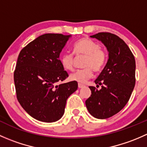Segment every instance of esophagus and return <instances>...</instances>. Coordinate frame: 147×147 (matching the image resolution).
<instances>
[{
    "instance_id": "34e87169",
    "label": "esophagus",
    "mask_w": 147,
    "mask_h": 147,
    "mask_svg": "<svg viewBox=\"0 0 147 147\" xmlns=\"http://www.w3.org/2000/svg\"><path fill=\"white\" fill-rule=\"evenodd\" d=\"M84 87V84H81V83H78V87H79V88H82V87Z\"/></svg>"
}]
</instances>
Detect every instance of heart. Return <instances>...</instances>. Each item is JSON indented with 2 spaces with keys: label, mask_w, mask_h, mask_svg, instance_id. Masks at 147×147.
I'll use <instances>...</instances> for the list:
<instances>
[{
  "label": "heart",
  "mask_w": 147,
  "mask_h": 147,
  "mask_svg": "<svg viewBox=\"0 0 147 147\" xmlns=\"http://www.w3.org/2000/svg\"><path fill=\"white\" fill-rule=\"evenodd\" d=\"M74 54L77 57L85 56L82 69L77 70L69 75V79L79 83L85 82L92 78L93 70L100 72L107 61V53L100 47L98 42L87 38H81L73 45ZM60 63L65 70L72 71L75 67V57L72 53H63L60 57Z\"/></svg>",
  "instance_id": "heart-1"
}]
</instances>
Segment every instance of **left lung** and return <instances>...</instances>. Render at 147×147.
<instances>
[{"mask_svg": "<svg viewBox=\"0 0 147 147\" xmlns=\"http://www.w3.org/2000/svg\"><path fill=\"white\" fill-rule=\"evenodd\" d=\"M100 40L109 52L105 68L94 81L100 90L90 87L85 105L92 116L107 119L116 115L129 100L135 85V59L128 45L117 35L102 32L90 36Z\"/></svg>", "mask_w": 147, "mask_h": 147, "instance_id": "obj_1", "label": "left lung"}]
</instances>
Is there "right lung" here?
<instances>
[{
  "label": "right lung",
  "mask_w": 147,
  "mask_h": 147,
  "mask_svg": "<svg viewBox=\"0 0 147 147\" xmlns=\"http://www.w3.org/2000/svg\"><path fill=\"white\" fill-rule=\"evenodd\" d=\"M70 36L44 34L20 52L14 71L16 96L34 119L44 122L60 119L67 100L78 90L75 81L57 84L69 76L60 63V54Z\"/></svg>",
  "instance_id": "right-lung-1"
}]
</instances>
